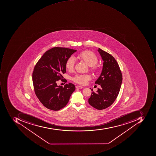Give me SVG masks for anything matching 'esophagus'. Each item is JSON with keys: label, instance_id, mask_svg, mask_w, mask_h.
Instances as JSON below:
<instances>
[{"label": "esophagus", "instance_id": "34e87169", "mask_svg": "<svg viewBox=\"0 0 156 156\" xmlns=\"http://www.w3.org/2000/svg\"><path fill=\"white\" fill-rule=\"evenodd\" d=\"M76 89H83V87L82 86H76Z\"/></svg>", "mask_w": 156, "mask_h": 156}]
</instances>
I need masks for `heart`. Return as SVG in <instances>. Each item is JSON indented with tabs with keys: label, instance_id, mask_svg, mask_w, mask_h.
Instances as JSON below:
<instances>
[{
	"label": "heart",
	"instance_id": "heart-1",
	"mask_svg": "<svg viewBox=\"0 0 156 156\" xmlns=\"http://www.w3.org/2000/svg\"><path fill=\"white\" fill-rule=\"evenodd\" d=\"M77 58L83 61L90 66V70L93 73H98L99 71V68L96 64L98 63V58L93 52L90 51H84L79 53ZM75 60L72 57H70L66 62L65 66L69 71H72L74 69ZM90 76L89 74H78L73 78V82L82 85H84L90 80Z\"/></svg>",
	"mask_w": 156,
	"mask_h": 156
}]
</instances>
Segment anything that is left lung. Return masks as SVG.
Masks as SVG:
<instances>
[{
  "instance_id": "obj_1",
  "label": "left lung",
  "mask_w": 156,
  "mask_h": 156,
  "mask_svg": "<svg viewBox=\"0 0 156 156\" xmlns=\"http://www.w3.org/2000/svg\"><path fill=\"white\" fill-rule=\"evenodd\" d=\"M104 61L103 69L95 83L100 85L97 92L92 91L89 104L99 110L109 107L114 103L120 90L122 74L116 59L111 54L99 48L98 50Z\"/></svg>"
}]
</instances>
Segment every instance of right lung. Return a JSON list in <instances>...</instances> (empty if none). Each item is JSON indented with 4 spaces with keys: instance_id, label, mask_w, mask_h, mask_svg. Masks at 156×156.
Returning a JSON list of instances; mask_svg holds the SVG:
<instances>
[{
    "instance_id": "obj_1",
    "label": "right lung",
    "mask_w": 156,
    "mask_h": 156,
    "mask_svg": "<svg viewBox=\"0 0 156 156\" xmlns=\"http://www.w3.org/2000/svg\"><path fill=\"white\" fill-rule=\"evenodd\" d=\"M76 50L54 47L46 51L35 65L32 73L34 91L37 98L46 108L58 111L64 108L76 90L71 83L63 87L58 86L59 80L63 81L62 74L66 73V60Z\"/></svg>"
}]
</instances>
